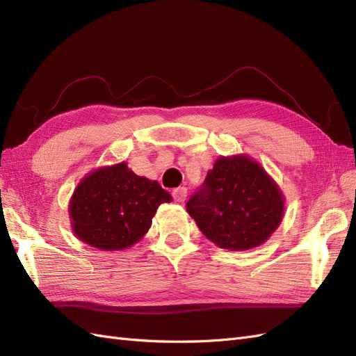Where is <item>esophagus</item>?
I'll use <instances>...</instances> for the list:
<instances>
[{"mask_svg": "<svg viewBox=\"0 0 356 356\" xmlns=\"http://www.w3.org/2000/svg\"><path fill=\"white\" fill-rule=\"evenodd\" d=\"M172 196L178 202V203H184L187 199V188L186 187H178L174 191H172Z\"/></svg>", "mask_w": 356, "mask_h": 356, "instance_id": "esophagus-1", "label": "esophagus"}]
</instances>
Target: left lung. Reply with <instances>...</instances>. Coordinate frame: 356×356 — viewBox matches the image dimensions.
Wrapping results in <instances>:
<instances>
[{"mask_svg":"<svg viewBox=\"0 0 356 356\" xmlns=\"http://www.w3.org/2000/svg\"><path fill=\"white\" fill-rule=\"evenodd\" d=\"M285 199L267 172L248 156L220 157L186 208L199 230L222 250L246 251L279 227Z\"/></svg>","mask_w":356,"mask_h":356,"instance_id":"left-lung-1","label":"left lung"}]
</instances>
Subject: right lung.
I'll use <instances>...</instances> for the list:
<instances>
[{"instance_id": "1", "label": "right lung", "mask_w": 356, "mask_h": 356, "mask_svg": "<svg viewBox=\"0 0 356 356\" xmlns=\"http://www.w3.org/2000/svg\"><path fill=\"white\" fill-rule=\"evenodd\" d=\"M170 200L157 181L138 177L122 161L80 181L70 202L71 227L84 243L120 251L143 238L157 208Z\"/></svg>"}]
</instances>
